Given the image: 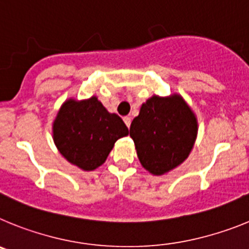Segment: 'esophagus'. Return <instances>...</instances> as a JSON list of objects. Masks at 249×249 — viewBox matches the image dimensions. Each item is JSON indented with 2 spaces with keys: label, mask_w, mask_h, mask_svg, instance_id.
I'll list each match as a JSON object with an SVG mask.
<instances>
[{
  "label": "esophagus",
  "mask_w": 249,
  "mask_h": 249,
  "mask_svg": "<svg viewBox=\"0 0 249 249\" xmlns=\"http://www.w3.org/2000/svg\"><path fill=\"white\" fill-rule=\"evenodd\" d=\"M123 121H124V123H126V126L128 127V128H129V126H131V122H132V118H131V117H128V116H127V117L123 118Z\"/></svg>",
  "instance_id": "1"
}]
</instances>
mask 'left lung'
Returning a JSON list of instances; mask_svg holds the SVG:
<instances>
[{"instance_id": "8db88e82", "label": "left lung", "mask_w": 249, "mask_h": 249, "mask_svg": "<svg viewBox=\"0 0 249 249\" xmlns=\"http://www.w3.org/2000/svg\"><path fill=\"white\" fill-rule=\"evenodd\" d=\"M129 136L142 166L153 175H163L188 157L197 136V121L177 94L153 96L132 121Z\"/></svg>"}]
</instances>
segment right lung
<instances>
[{
  "label": "right lung",
  "mask_w": 249,
  "mask_h": 249,
  "mask_svg": "<svg viewBox=\"0 0 249 249\" xmlns=\"http://www.w3.org/2000/svg\"><path fill=\"white\" fill-rule=\"evenodd\" d=\"M127 135L122 118L107 112L96 97L66 101L53 123V141L61 155L85 171L100 167L114 142Z\"/></svg>",
  "instance_id": "add662e5"
}]
</instances>
